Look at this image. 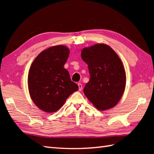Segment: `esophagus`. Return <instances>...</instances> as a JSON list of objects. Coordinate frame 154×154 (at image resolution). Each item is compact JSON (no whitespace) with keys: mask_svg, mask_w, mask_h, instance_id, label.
<instances>
[{"mask_svg":"<svg viewBox=\"0 0 154 154\" xmlns=\"http://www.w3.org/2000/svg\"><path fill=\"white\" fill-rule=\"evenodd\" d=\"M78 86H79V90L81 91L83 89V87H82V84L81 83H78Z\"/></svg>","mask_w":154,"mask_h":154,"instance_id":"obj_1","label":"esophagus"}]
</instances>
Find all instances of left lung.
<instances>
[{
  "instance_id": "obj_1",
  "label": "left lung",
  "mask_w": 154,
  "mask_h": 154,
  "mask_svg": "<svg viewBox=\"0 0 154 154\" xmlns=\"http://www.w3.org/2000/svg\"><path fill=\"white\" fill-rule=\"evenodd\" d=\"M88 65L90 79L84 93L100 110L114 107L122 97L126 86V73L116 53L109 45L98 44L81 51Z\"/></svg>"
}]
</instances>
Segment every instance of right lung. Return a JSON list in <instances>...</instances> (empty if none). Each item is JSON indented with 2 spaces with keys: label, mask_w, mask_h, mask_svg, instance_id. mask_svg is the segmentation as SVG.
Segmentation results:
<instances>
[{
  "label": "right lung",
  "mask_w": 154,
  "mask_h": 154,
  "mask_svg": "<svg viewBox=\"0 0 154 154\" xmlns=\"http://www.w3.org/2000/svg\"><path fill=\"white\" fill-rule=\"evenodd\" d=\"M69 50L64 45H56L39 54L32 63L28 73V89L33 102L46 112H54L65 100L79 89L70 79L63 65Z\"/></svg>",
  "instance_id": "add662e5"
}]
</instances>
